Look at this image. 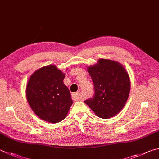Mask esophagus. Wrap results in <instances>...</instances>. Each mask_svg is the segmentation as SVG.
<instances>
[{
    "label": "esophagus",
    "mask_w": 159,
    "mask_h": 159,
    "mask_svg": "<svg viewBox=\"0 0 159 159\" xmlns=\"http://www.w3.org/2000/svg\"><path fill=\"white\" fill-rule=\"evenodd\" d=\"M72 98H73V99L75 101L79 100L80 99V92H75V93H73V94H72Z\"/></svg>",
    "instance_id": "obj_1"
}]
</instances>
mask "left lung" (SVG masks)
I'll return each mask as SVG.
<instances>
[{
  "instance_id": "1",
  "label": "left lung",
  "mask_w": 159,
  "mask_h": 159,
  "mask_svg": "<svg viewBox=\"0 0 159 159\" xmlns=\"http://www.w3.org/2000/svg\"><path fill=\"white\" fill-rule=\"evenodd\" d=\"M87 70L94 83V96L85 103L103 119L119 113L127 102L131 89L129 74L124 66L117 61L102 58Z\"/></svg>"
}]
</instances>
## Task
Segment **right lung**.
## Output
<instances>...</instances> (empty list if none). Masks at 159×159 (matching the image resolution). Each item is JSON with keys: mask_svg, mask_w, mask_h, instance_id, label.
I'll return each instance as SVG.
<instances>
[{"mask_svg": "<svg viewBox=\"0 0 159 159\" xmlns=\"http://www.w3.org/2000/svg\"><path fill=\"white\" fill-rule=\"evenodd\" d=\"M65 76V73L50 65L34 71L28 80L25 94L28 104L46 122H61L73 103L70 92L63 83Z\"/></svg>", "mask_w": 159, "mask_h": 159, "instance_id": "1", "label": "right lung"}]
</instances>
